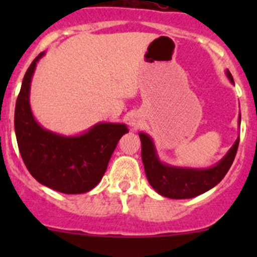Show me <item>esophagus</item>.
Returning <instances> with one entry per match:
<instances>
[{
  "instance_id": "34e87169",
  "label": "esophagus",
  "mask_w": 257,
  "mask_h": 257,
  "mask_svg": "<svg viewBox=\"0 0 257 257\" xmlns=\"http://www.w3.org/2000/svg\"><path fill=\"white\" fill-rule=\"evenodd\" d=\"M131 125L133 126V128H137V126L139 125V123L137 120H134V119H132V120H131Z\"/></svg>"
}]
</instances>
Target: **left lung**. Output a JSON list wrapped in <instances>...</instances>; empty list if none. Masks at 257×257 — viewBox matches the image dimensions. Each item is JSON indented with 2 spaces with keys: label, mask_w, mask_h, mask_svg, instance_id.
Segmentation results:
<instances>
[{
  "label": "left lung",
  "mask_w": 257,
  "mask_h": 257,
  "mask_svg": "<svg viewBox=\"0 0 257 257\" xmlns=\"http://www.w3.org/2000/svg\"><path fill=\"white\" fill-rule=\"evenodd\" d=\"M227 79L234 84L229 69L225 71ZM241 123V114L239 120ZM142 142V159L148 181L159 195L169 199H191L206 193L220 183L229 172L239 147V137L226 154L215 165L208 168L177 167L160 160L152 137L139 133Z\"/></svg>",
  "instance_id": "8db88e82"
}]
</instances>
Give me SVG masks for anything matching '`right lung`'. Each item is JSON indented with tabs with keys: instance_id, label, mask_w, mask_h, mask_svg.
<instances>
[{
	"instance_id": "obj_1",
	"label": "right lung",
	"mask_w": 257,
	"mask_h": 257,
	"mask_svg": "<svg viewBox=\"0 0 257 257\" xmlns=\"http://www.w3.org/2000/svg\"><path fill=\"white\" fill-rule=\"evenodd\" d=\"M38 54L28 67L15 109V132L21 157L33 178L63 194H83L98 185L119 139L128 133L124 123L99 121L76 136L43 128L32 113L31 83Z\"/></svg>"
}]
</instances>
